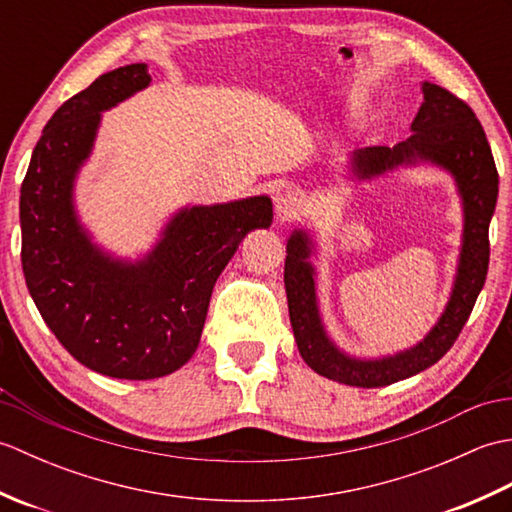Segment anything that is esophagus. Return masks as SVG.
Masks as SVG:
<instances>
[{"label":"esophagus","instance_id":"1","mask_svg":"<svg viewBox=\"0 0 512 512\" xmlns=\"http://www.w3.org/2000/svg\"><path fill=\"white\" fill-rule=\"evenodd\" d=\"M301 195L292 189H284L275 195V213L279 220H288V217L295 215L301 209Z\"/></svg>","mask_w":512,"mask_h":512}]
</instances>
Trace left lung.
I'll return each mask as SVG.
<instances>
[{"mask_svg":"<svg viewBox=\"0 0 512 512\" xmlns=\"http://www.w3.org/2000/svg\"><path fill=\"white\" fill-rule=\"evenodd\" d=\"M424 103L411 123V136L394 147H365L354 151L352 171L358 180L374 178L398 165L433 162L447 169L458 184L464 206V235L451 299L440 321L411 350L394 356L361 361L343 354L323 330L314 292L310 237L295 231L286 246L284 284L288 312L299 354L314 372L352 387H385L409 378L438 363L451 350L464 323L469 321L475 299L486 281L488 224L497 204V167L482 123L458 96L436 83H422Z\"/></svg>","mask_w":512,"mask_h":512,"instance_id":"obj_1","label":"left lung"}]
</instances>
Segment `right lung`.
<instances>
[{
    "label": "right lung",
    "instance_id": "1",
    "mask_svg": "<svg viewBox=\"0 0 512 512\" xmlns=\"http://www.w3.org/2000/svg\"><path fill=\"white\" fill-rule=\"evenodd\" d=\"M145 63L101 74L52 114L21 182V266L52 334L103 376L151 380L198 350L217 277L253 228L273 222L266 195L191 206L171 217L136 264L96 248L74 213L76 171L90 156L101 112L147 88Z\"/></svg>",
    "mask_w": 512,
    "mask_h": 512
}]
</instances>
